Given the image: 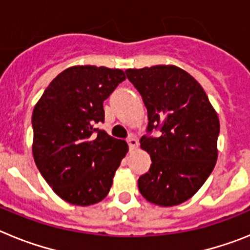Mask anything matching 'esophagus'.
I'll use <instances>...</instances> for the list:
<instances>
[{"label": "esophagus", "instance_id": "obj_1", "mask_svg": "<svg viewBox=\"0 0 250 250\" xmlns=\"http://www.w3.org/2000/svg\"><path fill=\"white\" fill-rule=\"evenodd\" d=\"M127 144H129L130 149H135V147H138L139 141L135 136H130V138L127 139Z\"/></svg>", "mask_w": 250, "mask_h": 250}]
</instances>
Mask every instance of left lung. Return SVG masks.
I'll use <instances>...</instances> for the list:
<instances>
[{"instance_id": "8db88e82", "label": "left lung", "mask_w": 250, "mask_h": 250, "mask_svg": "<svg viewBox=\"0 0 250 250\" xmlns=\"http://www.w3.org/2000/svg\"><path fill=\"white\" fill-rule=\"evenodd\" d=\"M147 110L141 149L151 158L138 180L147 202L174 207L190 199L213 171L218 158L219 119L200 83L173 65L125 71ZM159 129L158 138L149 135Z\"/></svg>"}]
</instances>
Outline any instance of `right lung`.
<instances>
[{
  "label": "right lung",
  "mask_w": 250,
  "mask_h": 250,
  "mask_svg": "<svg viewBox=\"0 0 250 250\" xmlns=\"http://www.w3.org/2000/svg\"><path fill=\"white\" fill-rule=\"evenodd\" d=\"M126 77L119 68L72 66L51 81L32 112V152L40 173L65 202L80 207L110 191L127 144L111 138L103 103Z\"/></svg>",
  "instance_id": "obj_1"
}]
</instances>
